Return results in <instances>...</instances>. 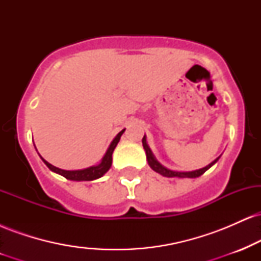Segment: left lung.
I'll return each instance as SVG.
<instances>
[{
    "instance_id": "obj_1",
    "label": "left lung",
    "mask_w": 261,
    "mask_h": 261,
    "mask_svg": "<svg viewBox=\"0 0 261 261\" xmlns=\"http://www.w3.org/2000/svg\"><path fill=\"white\" fill-rule=\"evenodd\" d=\"M142 145H143V148H145V151H146V155H147V161H148L149 167H151L154 172L160 173V174H162L163 176H168V178H174V176H176V178H197V176L202 175L208 168H211V167L218 161V158H220V157L216 158V160L212 162V163H210L208 166H206L205 168L193 170V172H175V170L167 169L166 167L162 166L160 162H157V160L154 158L153 153H152V151L149 149L147 142H146V136H143Z\"/></svg>"
}]
</instances>
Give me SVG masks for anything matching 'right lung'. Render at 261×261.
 <instances>
[{"label": "right lung", "mask_w": 261, "mask_h": 261, "mask_svg": "<svg viewBox=\"0 0 261 261\" xmlns=\"http://www.w3.org/2000/svg\"><path fill=\"white\" fill-rule=\"evenodd\" d=\"M124 131H125V128L116 135V137L113 140V142L110 143L107 153L104 154L103 160H101V162L98 164V166H93V167H89V168L81 169V170H64V169L56 168V167H54L53 164H50L49 162L43 160V158H41V160L44 161V163L46 164L47 168H49L50 170L58 173V174H60V175L65 176V178L68 179V180H77V181L94 180V179L100 178L101 175L106 174L108 170H109L110 167H112V162H113L112 154H113L114 149H115V147H116V145H118V142L120 141V137H121V135L124 134Z\"/></svg>", "instance_id": "obj_1"}]
</instances>
